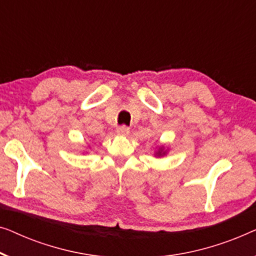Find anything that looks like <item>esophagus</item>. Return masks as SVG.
Here are the masks:
<instances>
[{
  "mask_svg": "<svg viewBox=\"0 0 256 256\" xmlns=\"http://www.w3.org/2000/svg\"><path fill=\"white\" fill-rule=\"evenodd\" d=\"M130 132V128L128 126H125V125H120V126L117 128V133L120 136H126Z\"/></svg>",
  "mask_w": 256,
  "mask_h": 256,
  "instance_id": "obj_1",
  "label": "esophagus"
}]
</instances>
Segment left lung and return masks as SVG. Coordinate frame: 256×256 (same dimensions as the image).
Returning <instances> with one entry per match:
<instances>
[{
	"label": "left lung",
	"mask_w": 256,
	"mask_h": 256,
	"mask_svg": "<svg viewBox=\"0 0 256 256\" xmlns=\"http://www.w3.org/2000/svg\"><path fill=\"white\" fill-rule=\"evenodd\" d=\"M159 154H160V156H161V152H160V150H159Z\"/></svg>",
	"instance_id": "8db88e82"
}]
</instances>
